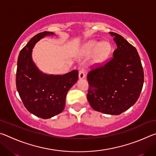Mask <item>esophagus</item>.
Instances as JSON below:
<instances>
[{"label":"esophagus","mask_w":156,"mask_h":156,"mask_svg":"<svg viewBox=\"0 0 156 156\" xmlns=\"http://www.w3.org/2000/svg\"><path fill=\"white\" fill-rule=\"evenodd\" d=\"M84 76H85V74H84V69L83 68H80L78 73L79 79H83L84 78Z\"/></svg>","instance_id":"1"}]
</instances>
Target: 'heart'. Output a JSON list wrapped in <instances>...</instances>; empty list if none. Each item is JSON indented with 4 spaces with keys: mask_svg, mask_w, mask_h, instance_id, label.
Here are the masks:
<instances>
[{
    "mask_svg": "<svg viewBox=\"0 0 156 156\" xmlns=\"http://www.w3.org/2000/svg\"><path fill=\"white\" fill-rule=\"evenodd\" d=\"M85 49L88 52L95 51L94 60L96 62H100L107 58L110 52L111 47L107 42L100 43L96 41H91L85 44Z\"/></svg>",
    "mask_w": 156,
    "mask_h": 156,
    "instance_id": "obj_1",
    "label": "heart"
}]
</instances>
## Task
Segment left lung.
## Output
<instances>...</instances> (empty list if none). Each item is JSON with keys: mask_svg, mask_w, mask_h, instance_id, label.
<instances>
[{"mask_svg": "<svg viewBox=\"0 0 156 156\" xmlns=\"http://www.w3.org/2000/svg\"><path fill=\"white\" fill-rule=\"evenodd\" d=\"M117 45L105 65L87 74V98L92 109L119 115L136 103L144 83V72L136 49L122 36L109 32Z\"/></svg>", "mask_w": 156, "mask_h": 156, "instance_id": "1", "label": "left lung"}]
</instances>
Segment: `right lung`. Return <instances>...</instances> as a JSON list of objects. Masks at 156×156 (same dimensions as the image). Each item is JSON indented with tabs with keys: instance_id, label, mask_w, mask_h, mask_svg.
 <instances>
[{
	"instance_id": "add662e5",
	"label": "right lung",
	"mask_w": 156,
	"mask_h": 156,
	"mask_svg": "<svg viewBox=\"0 0 156 156\" xmlns=\"http://www.w3.org/2000/svg\"><path fill=\"white\" fill-rule=\"evenodd\" d=\"M54 34L43 31L34 36L21 50L16 70V88L23 105L31 113L48 119L61 113L66 96L78 80V70L64 75H49L38 69L32 60L35 44L46 36Z\"/></svg>"
}]
</instances>
